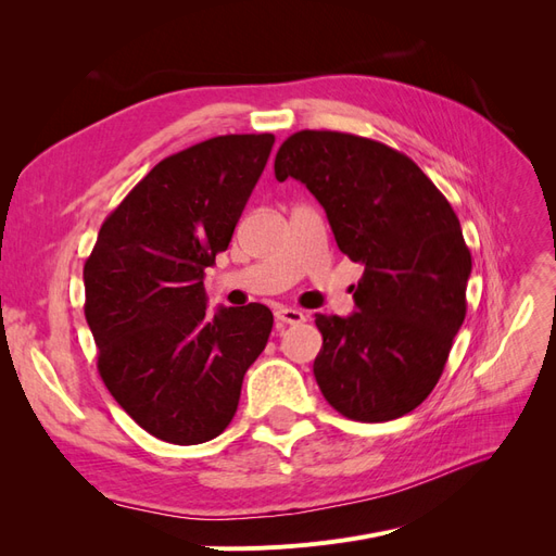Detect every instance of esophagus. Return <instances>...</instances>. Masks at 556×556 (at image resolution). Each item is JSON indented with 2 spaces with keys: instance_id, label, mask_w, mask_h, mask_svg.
<instances>
[{
  "instance_id": "34e87169",
  "label": "esophagus",
  "mask_w": 556,
  "mask_h": 556,
  "mask_svg": "<svg viewBox=\"0 0 556 556\" xmlns=\"http://www.w3.org/2000/svg\"><path fill=\"white\" fill-rule=\"evenodd\" d=\"M276 319H280V323L285 325H301L306 319V313L299 311V308H276Z\"/></svg>"
}]
</instances>
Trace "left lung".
<instances>
[{
  "mask_svg": "<svg viewBox=\"0 0 556 556\" xmlns=\"http://www.w3.org/2000/svg\"><path fill=\"white\" fill-rule=\"evenodd\" d=\"M274 172L306 185L343 255L364 266L357 311L315 315L319 390L357 422L415 410L466 317L470 252L459 217L410 157L355 134L296 131L278 148Z\"/></svg>",
  "mask_w": 556,
  "mask_h": 556,
  "instance_id": "8db88e82",
  "label": "left lung"
}]
</instances>
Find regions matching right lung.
Listing matches in <instances>:
<instances>
[{
    "mask_svg": "<svg viewBox=\"0 0 556 556\" xmlns=\"http://www.w3.org/2000/svg\"><path fill=\"white\" fill-rule=\"evenodd\" d=\"M274 141L227 134L162 160L106 217L83 266L99 376L160 441L220 435L271 333L262 304L208 315L204 268L227 250Z\"/></svg>",
    "mask_w": 556,
    "mask_h": 556,
    "instance_id": "obj_1",
    "label": "right lung"
}]
</instances>
